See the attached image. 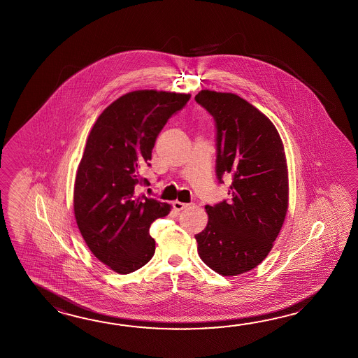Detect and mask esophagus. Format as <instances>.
Masks as SVG:
<instances>
[{
	"instance_id": "34e87169",
	"label": "esophagus",
	"mask_w": 358,
	"mask_h": 358,
	"mask_svg": "<svg viewBox=\"0 0 358 358\" xmlns=\"http://www.w3.org/2000/svg\"><path fill=\"white\" fill-rule=\"evenodd\" d=\"M190 206V204H186V203H181V201H173V209L177 210V212H181V210H185V209H187Z\"/></svg>"
}]
</instances>
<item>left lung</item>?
Wrapping results in <instances>:
<instances>
[{"label": "left lung", "mask_w": 358, "mask_h": 358, "mask_svg": "<svg viewBox=\"0 0 358 358\" xmlns=\"http://www.w3.org/2000/svg\"><path fill=\"white\" fill-rule=\"evenodd\" d=\"M217 124V176L231 177L229 201L206 205L208 224L195 236L200 259L220 275L254 269L268 256L288 210L285 145L263 112L234 93L195 96Z\"/></svg>", "instance_id": "obj_1"}]
</instances>
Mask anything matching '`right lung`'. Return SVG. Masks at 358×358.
I'll use <instances>...</instances> for the list:
<instances>
[{"instance_id":"obj_1","label":"right lung","mask_w":358,"mask_h":358,"mask_svg":"<svg viewBox=\"0 0 358 358\" xmlns=\"http://www.w3.org/2000/svg\"><path fill=\"white\" fill-rule=\"evenodd\" d=\"M190 96L154 89L126 93L89 132L76 171L73 213L89 250L118 274L140 269L153 257L149 228L172 206L138 195L136 186L148 183L141 168L150 166L159 132Z\"/></svg>"}]
</instances>
